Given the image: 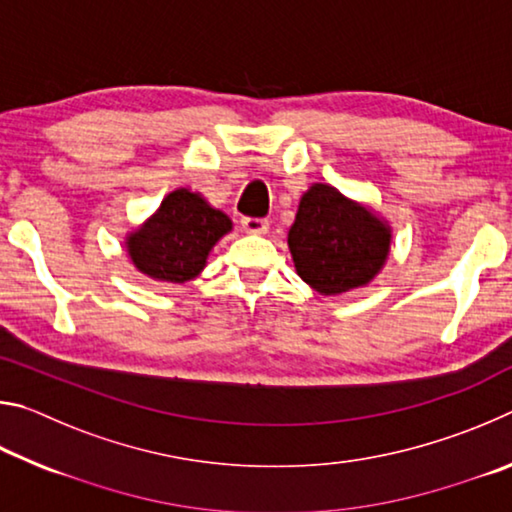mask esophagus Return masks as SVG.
I'll return each instance as SVG.
<instances>
[{
	"label": "esophagus",
	"mask_w": 512,
	"mask_h": 512,
	"mask_svg": "<svg viewBox=\"0 0 512 512\" xmlns=\"http://www.w3.org/2000/svg\"><path fill=\"white\" fill-rule=\"evenodd\" d=\"M241 228L250 232V235H264V232L268 230V221L253 219V216H244V219H241Z\"/></svg>",
	"instance_id": "esophagus-1"
}]
</instances>
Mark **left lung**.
<instances>
[{
    "mask_svg": "<svg viewBox=\"0 0 512 512\" xmlns=\"http://www.w3.org/2000/svg\"><path fill=\"white\" fill-rule=\"evenodd\" d=\"M287 241L302 280L323 296H339L366 287L384 268L391 228L336 187L314 183L300 198Z\"/></svg>",
    "mask_w": 512,
    "mask_h": 512,
    "instance_id": "1",
    "label": "left lung"
}]
</instances>
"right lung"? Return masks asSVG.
I'll return each mask as SVG.
<instances>
[{
  "label": "right lung",
  "mask_w": 512,
  "mask_h": 512,
  "mask_svg": "<svg viewBox=\"0 0 512 512\" xmlns=\"http://www.w3.org/2000/svg\"><path fill=\"white\" fill-rule=\"evenodd\" d=\"M230 230L228 214L198 192L180 187L126 237V250L137 271L151 280L183 284L203 271L210 250Z\"/></svg>",
  "instance_id": "obj_1"
}]
</instances>
